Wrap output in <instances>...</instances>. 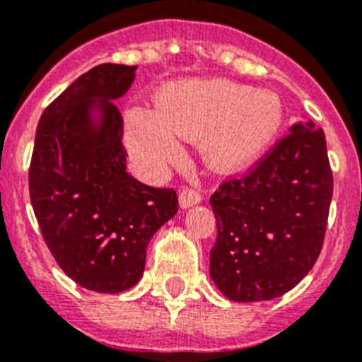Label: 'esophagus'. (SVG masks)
<instances>
[{
	"label": "esophagus",
	"instance_id": "1",
	"mask_svg": "<svg viewBox=\"0 0 362 362\" xmlns=\"http://www.w3.org/2000/svg\"><path fill=\"white\" fill-rule=\"evenodd\" d=\"M201 199H202L201 194H199V190H195V188L185 187L183 190H181V194H179V202H181V206H183V208L199 204V202H201Z\"/></svg>",
	"mask_w": 362,
	"mask_h": 362
}]
</instances>
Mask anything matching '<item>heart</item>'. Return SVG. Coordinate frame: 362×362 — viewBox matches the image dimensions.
<instances>
[{
  "label": "heart",
  "mask_w": 362,
  "mask_h": 362,
  "mask_svg": "<svg viewBox=\"0 0 362 362\" xmlns=\"http://www.w3.org/2000/svg\"><path fill=\"white\" fill-rule=\"evenodd\" d=\"M282 106L270 90L209 81L177 88L161 108L127 112L126 140L139 168L153 177L183 156V136L206 135L220 163H240L277 133Z\"/></svg>",
  "instance_id": "1"
}]
</instances>
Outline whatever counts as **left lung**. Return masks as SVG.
<instances>
[{
  "mask_svg": "<svg viewBox=\"0 0 362 362\" xmlns=\"http://www.w3.org/2000/svg\"><path fill=\"white\" fill-rule=\"evenodd\" d=\"M330 199L325 133L300 120L209 199L216 218L209 275L216 288L229 300L259 302L297 286L322 252Z\"/></svg>",
  "mask_w": 362,
  "mask_h": 362,
  "instance_id": "obj_1",
  "label": "left lung"
}]
</instances>
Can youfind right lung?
<instances>
[{
    "label": "right lung",
    "mask_w": 362,
    "mask_h": 362,
    "mask_svg": "<svg viewBox=\"0 0 362 362\" xmlns=\"http://www.w3.org/2000/svg\"><path fill=\"white\" fill-rule=\"evenodd\" d=\"M136 65L101 64L72 81L37 126L30 199L58 267L80 286L120 293L140 281L147 245L177 213L174 188L126 172L124 120L115 99Z\"/></svg>",
    "instance_id": "add662e5"
}]
</instances>
